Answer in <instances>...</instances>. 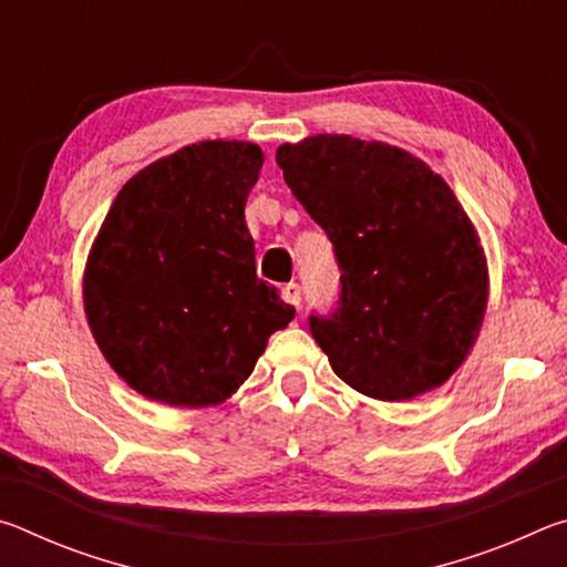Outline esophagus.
Returning a JSON list of instances; mask_svg holds the SVG:
<instances>
[{
  "label": "esophagus",
  "mask_w": 567,
  "mask_h": 567,
  "mask_svg": "<svg viewBox=\"0 0 567 567\" xmlns=\"http://www.w3.org/2000/svg\"><path fill=\"white\" fill-rule=\"evenodd\" d=\"M282 300H285L287 305L300 307V302H302V287L297 285V282L285 285V287H282Z\"/></svg>",
  "instance_id": "1"
}]
</instances>
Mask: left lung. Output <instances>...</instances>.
I'll return each mask as SVG.
<instances>
[{
  "instance_id": "8db88e82",
  "label": "left lung",
  "mask_w": 567,
  "mask_h": 567,
  "mask_svg": "<svg viewBox=\"0 0 567 567\" xmlns=\"http://www.w3.org/2000/svg\"><path fill=\"white\" fill-rule=\"evenodd\" d=\"M275 159L342 270L338 310L310 318L334 375L385 402L447 382L491 292L477 229L447 182L405 150L350 134L287 142Z\"/></svg>"
}]
</instances>
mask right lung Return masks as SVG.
I'll use <instances>...</instances> for the list:
<instances>
[{
    "instance_id": "right-lung-1",
    "label": "right lung",
    "mask_w": 567,
    "mask_h": 567,
    "mask_svg": "<svg viewBox=\"0 0 567 567\" xmlns=\"http://www.w3.org/2000/svg\"><path fill=\"white\" fill-rule=\"evenodd\" d=\"M265 155L205 140L140 169L114 197L82 277L92 338L142 398L209 408L252 375L295 318L257 280L245 203Z\"/></svg>"
}]
</instances>
